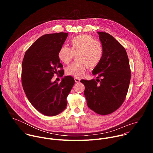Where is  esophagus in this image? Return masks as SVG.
Here are the masks:
<instances>
[{"mask_svg":"<svg viewBox=\"0 0 153 153\" xmlns=\"http://www.w3.org/2000/svg\"><path fill=\"white\" fill-rule=\"evenodd\" d=\"M74 80H75V82H76V83H79V82H80V79H79V78L76 77H74Z\"/></svg>","mask_w":153,"mask_h":153,"instance_id":"34e87169","label":"esophagus"}]
</instances>
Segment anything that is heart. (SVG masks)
Listing matches in <instances>:
<instances>
[{
	"instance_id": "obj_1",
	"label": "heart",
	"mask_w": 153,
	"mask_h": 153,
	"mask_svg": "<svg viewBox=\"0 0 153 153\" xmlns=\"http://www.w3.org/2000/svg\"><path fill=\"white\" fill-rule=\"evenodd\" d=\"M70 48L62 45L59 49L57 56L59 60L68 63L76 54L77 59L67 68L66 73L76 77L83 76L88 67L93 68L101 62L104 50L100 41L96 40L90 34H80L70 40Z\"/></svg>"
}]
</instances>
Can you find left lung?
Masks as SVG:
<instances>
[{
  "label": "left lung",
  "instance_id": "8db88e82",
  "mask_svg": "<svg viewBox=\"0 0 153 153\" xmlns=\"http://www.w3.org/2000/svg\"><path fill=\"white\" fill-rule=\"evenodd\" d=\"M104 55L94 68L96 80H81L88 106L100 115L113 113L123 103L129 88L131 70L125 48L111 35L97 32Z\"/></svg>",
  "mask_w": 153,
  "mask_h": 153
}]
</instances>
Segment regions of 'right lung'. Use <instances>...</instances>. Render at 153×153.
I'll list each match as a JSON object with an SVG mask.
<instances>
[{
	"label": "right lung",
	"mask_w": 153,
	"mask_h": 153,
	"mask_svg": "<svg viewBox=\"0 0 153 153\" xmlns=\"http://www.w3.org/2000/svg\"><path fill=\"white\" fill-rule=\"evenodd\" d=\"M68 35L62 32L41 36L27 50L23 59L21 79L24 90L32 105L47 116H56L65 110L75 83L69 76L60 83L51 82L55 74L63 71L57 53Z\"/></svg>",
	"instance_id": "add662e5"
}]
</instances>
